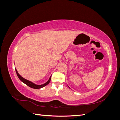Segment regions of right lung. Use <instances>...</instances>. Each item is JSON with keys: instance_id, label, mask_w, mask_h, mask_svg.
Instances as JSON below:
<instances>
[{"instance_id": "add662e5", "label": "right lung", "mask_w": 120, "mask_h": 120, "mask_svg": "<svg viewBox=\"0 0 120 120\" xmlns=\"http://www.w3.org/2000/svg\"><path fill=\"white\" fill-rule=\"evenodd\" d=\"M15 71H16V74H17V75L18 76V77H19V79L22 82H23V83H24L25 85H26L28 86H30V88H33V89H38L43 88V87H44L45 86H46L47 85H48L50 81V79H51V76H50V77L49 79V81L47 82H45V83H44V84L41 85H37L34 84V83L32 82H31L28 81V80H27V79H25L23 78H22L19 73H18V72H17V70H16V69H15Z\"/></svg>"}]
</instances>
